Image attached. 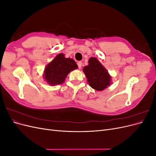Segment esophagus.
Listing matches in <instances>:
<instances>
[{
	"label": "esophagus",
	"mask_w": 156,
	"mask_h": 156,
	"mask_svg": "<svg viewBox=\"0 0 156 156\" xmlns=\"http://www.w3.org/2000/svg\"><path fill=\"white\" fill-rule=\"evenodd\" d=\"M82 64H83V62H81V61H79V62H77V65H78V67H79V69H81V68Z\"/></svg>",
	"instance_id": "obj_1"
}]
</instances>
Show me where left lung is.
<instances>
[{
    "instance_id": "1",
    "label": "left lung",
    "mask_w": 156,
    "mask_h": 156,
    "mask_svg": "<svg viewBox=\"0 0 156 156\" xmlns=\"http://www.w3.org/2000/svg\"><path fill=\"white\" fill-rule=\"evenodd\" d=\"M83 72L90 86L96 90H103L110 85L111 76L96 58L92 57L89 59L88 65L84 67Z\"/></svg>"
}]
</instances>
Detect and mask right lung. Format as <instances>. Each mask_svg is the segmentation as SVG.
I'll return each instance as SVG.
<instances>
[{
    "instance_id": "right-lung-1",
    "label": "right lung",
    "mask_w": 156,
    "mask_h": 156,
    "mask_svg": "<svg viewBox=\"0 0 156 156\" xmlns=\"http://www.w3.org/2000/svg\"><path fill=\"white\" fill-rule=\"evenodd\" d=\"M78 68L72 58H65L64 54H59L47 66L44 77L49 84L56 85L62 84L68 74L72 70Z\"/></svg>"
}]
</instances>
